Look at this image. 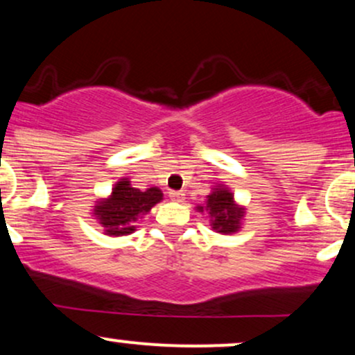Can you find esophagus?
Listing matches in <instances>:
<instances>
[{
  "label": "esophagus",
  "instance_id": "1",
  "mask_svg": "<svg viewBox=\"0 0 355 355\" xmlns=\"http://www.w3.org/2000/svg\"><path fill=\"white\" fill-rule=\"evenodd\" d=\"M170 198L173 202H183L185 200V191H170Z\"/></svg>",
  "mask_w": 355,
  "mask_h": 355
}]
</instances>
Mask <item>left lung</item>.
Wrapping results in <instances>:
<instances>
[{
    "instance_id": "obj_1",
    "label": "left lung",
    "mask_w": 355,
    "mask_h": 355,
    "mask_svg": "<svg viewBox=\"0 0 355 355\" xmlns=\"http://www.w3.org/2000/svg\"><path fill=\"white\" fill-rule=\"evenodd\" d=\"M195 210L200 214L205 211L210 218L211 230L222 235L237 234L242 229L243 217H245V207L235 202L232 190L222 183L215 185L207 195L205 203L197 205Z\"/></svg>"
}]
</instances>
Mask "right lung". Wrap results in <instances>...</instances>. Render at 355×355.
I'll return each instance as SVG.
<instances>
[{
  "mask_svg": "<svg viewBox=\"0 0 355 355\" xmlns=\"http://www.w3.org/2000/svg\"><path fill=\"white\" fill-rule=\"evenodd\" d=\"M162 200L164 193L158 187L140 190L132 187L130 178L123 177L113 185L108 197L95 202L92 215L105 229V235L123 237L133 234L137 230V220L148 214Z\"/></svg>",
  "mask_w": 355,
  "mask_h": 355,
  "instance_id": "add662e5",
  "label": "right lung"
}]
</instances>
